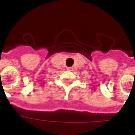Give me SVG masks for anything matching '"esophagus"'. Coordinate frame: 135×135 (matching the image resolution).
I'll list each match as a JSON object with an SVG mask.
<instances>
[{
    "instance_id": "esophagus-1",
    "label": "esophagus",
    "mask_w": 135,
    "mask_h": 135,
    "mask_svg": "<svg viewBox=\"0 0 135 135\" xmlns=\"http://www.w3.org/2000/svg\"><path fill=\"white\" fill-rule=\"evenodd\" d=\"M68 69V70L71 71V70H72V69H73V68H72V67H69V68H68V69Z\"/></svg>"
}]
</instances>
